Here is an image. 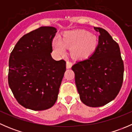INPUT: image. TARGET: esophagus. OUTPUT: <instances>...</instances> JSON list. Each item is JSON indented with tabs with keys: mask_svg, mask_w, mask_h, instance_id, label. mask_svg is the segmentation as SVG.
<instances>
[{
	"mask_svg": "<svg viewBox=\"0 0 132 132\" xmlns=\"http://www.w3.org/2000/svg\"><path fill=\"white\" fill-rule=\"evenodd\" d=\"M71 66H72V63L69 62V61H67V62H66V68L70 69L71 68Z\"/></svg>",
	"mask_w": 132,
	"mask_h": 132,
	"instance_id": "34e87169",
	"label": "esophagus"
}]
</instances>
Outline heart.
<instances>
[{
    "label": "heart",
    "instance_id": "1",
    "mask_svg": "<svg viewBox=\"0 0 132 132\" xmlns=\"http://www.w3.org/2000/svg\"><path fill=\"white\" fill-rule=\"evenodd\" d=\"M96 36L87 30H68L64 32L61 39L54 38L52 41L53 50L57 55H63L65 48H70V54L74 59L83 60L89 57L98 46Z\"/></svg>",
    "mask_w": 132,
    "mask_h": 132
}]
</instances>
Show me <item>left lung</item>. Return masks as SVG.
I'll return each mask as SVG.
<instances>
[{
  "label": "left lung",
  "mask_w": 132,
  "mask_h": 132,
  "mask_svg": "<svg viewBox=\"0 0 132 132\" xmlns=\"http://www.w3.org/2000/svg\"><path fill=\"white\" fill-rule=\"evenodd\" d=\"M94 29L100 34L96 49L71 69L82 103L98 107L112 101L119 93L123 84L124 64L119 45L109 32L100 27Z\"/></svg>",
  "instance_id": "obj_1"
}]
</instances>
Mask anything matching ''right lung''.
<instances>
[{
    "label": "right lung",
    "instance_id": "add662e5",
    "mask_svg": "<svg viewBox=\"0 0 132 132\" xmlns=\"http://www.w3.org/2000/svg\"><path fill=\"white\" fill-rule=\"evenodd\" d=\"M56 32L53 27L32 30L19 39L10 54L9 87L17 102L26 109L46 110L57 99L66 62L51 56Z\"/></svg>",
    "mask_w": 132,
    "mask_h": 132
}]
</instances>
